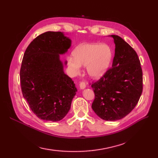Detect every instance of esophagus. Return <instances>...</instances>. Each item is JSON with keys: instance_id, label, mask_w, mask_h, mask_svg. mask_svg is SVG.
<instances>
[{"instance_id": "1", "label": "esophagus", "mask_w": 158, "mask_h": 158, "mask_svg": "<svg viewBox=\"0 0 158 158\" xmlns=\"http://www.w3.org/2000/svg\"><path fill=\"white\" fill-rule=\"evenodd\" d=\"M86 83L84 82H81L80 83V89H84V88H86Z\"/></svg>"}]
</instances>
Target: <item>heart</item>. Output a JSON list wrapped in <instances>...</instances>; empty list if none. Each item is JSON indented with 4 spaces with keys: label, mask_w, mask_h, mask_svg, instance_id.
<instances>
[{
    "label": "heart",
    "mask_w": 158,
    "mask_h": 158,
    "mask_svg": "<svg viewBox=\"0 0 158 158\" xmlns=\"http://www.w3.org/2000/svg\"><path fill=\"white\" fill-rule=\"evenodd\" d=\"M72 56L74 59L68 58V63L73 74H78L81 66H86L88 74L94 78H99L108 69L112 52L105 44H85L77 47Z\"/></svg>",
    "instance_id": "1"
}]
</instances>
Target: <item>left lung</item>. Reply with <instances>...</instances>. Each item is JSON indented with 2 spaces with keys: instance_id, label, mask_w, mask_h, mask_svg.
Listing matches in <instances>:
<instances>
[{
  "instance_id": "8db88e82",
  "label": "left lung",
  "mask_w": 158,
  "mask_h": 158,
  "mask_svg": "<svg viewBox=\"0 0 158 158\" xmlns=\"http://www.w3.org/2000/svg\"><path fill=\"white\" fill-rule=\"evenodd\" d=\"M112 67L92 83L95 98L92 108L105 121L121 119L135 107L143 91L140 60L132 47L115 35Z\"/></svg>"
}]
</instances>
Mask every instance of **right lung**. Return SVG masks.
<instances>
[{
  "label": "right lung",
  "mask_w": 158,
  "mask_h": 158,
  "mask_svg": "<svg viewBox=\"0 0 158 158\" xmlns=\"http://www.w3.org/2000/svg\"><path fill=\"white\" fill-rule=\"evenodd\" d=\"M70 46L71 40L63 33L48 31L34 39L25 50L20 70L21 90L39 118L59 121L70 109L77 89L60 60V54Z\"/></svg>",
  "instance_id": "right-lung-1"
}]
</instances>
